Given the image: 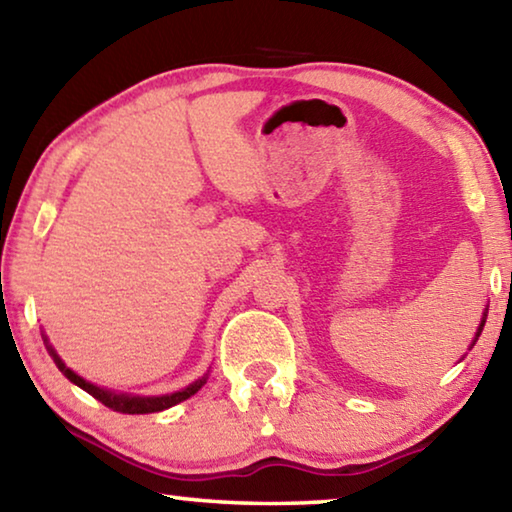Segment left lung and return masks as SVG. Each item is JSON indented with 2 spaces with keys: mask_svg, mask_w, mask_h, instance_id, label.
Here are the masks:
<instances>
[{
  "mask_svg": "<svg viewBox=\"0 0 512 512\" xmlns=\"http://www.w3.org/2000/svg\"><path fill=\"white\" fill-rule=\"evenodd\" d=\"M483 325H485V320H481V327H479V332H476V336H479V334H481V329H483Z\"/></svg>",
  "mask_w": 512,
  "mask_h": 512,
  "instance_id": "left-lung-1",
  "label": "left lung"
}]
</instances>
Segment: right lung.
Here are the masks:
<instances>
[{
	"mask_svg": "<svg viewBox=\"0 0 512 512\" xmlns=\"http://www.w3.org/2000/svg\"><path fill=\"white\" fill-rule=\"evenodd\" d=\"M49 354H51V357H54L56 366L60 368V372H63V375L69 381H74V384L81 386L85 393H90L94 400H99L103 406H108V409L117 411V413H131V415H135V413H158V411L169 409V406H173V404L187 400V397H192L198 391V388L205 384V377H203V379L194 381L192 386H187L185 391H178V393H171V395H162V397H128V395H117V393H112V391H106V388L94 386V384H90V381H85L83 377L76 375V372L69 370L65 363L60 361L58 354L51 350V348H49Z\"/></svg>",
	"mask_w": 512,
	"mask_h": 512,
	"instance_id": "add662e5",
	"label": "right lung"
}]
</instances>
